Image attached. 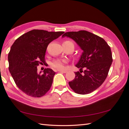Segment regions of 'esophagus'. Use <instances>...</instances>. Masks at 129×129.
<instances>
[{
  "instance_id": "1",
  "label": "esophagus",
  "mask_w": 129,
  "mask_h": 129,
  "mask_svg": "<svg viewBox=\"0 0 129 129\" xmlns=\"http://www.w3.org/2000/svg\"><path fill=\"white\" fill-rule=\"evenodd\" d=\"M58 72H61V73H66L67 71H66V70H58Z\"/></svg>"
}]
</instances>
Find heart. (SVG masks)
<instances>
[{
    "label": "heart",
    "instance_id": "heart-1",
    "mask_svg": "<svg viewBox=\"0 0 129 129\" xmlns=\"http://www.w3.org/2000/svg\"><path fill=\"white\" fill-rule=\"evenodd\" d=\"M63 44H72L73 43L69 41H64ZM66 61L63 60H60V59H57L53 61L52 63L51 66L57 69H63L64 68V63H66Z\"/></svg>",
    "mask_w": 129,
    "mask_h": 129
}]
</instances>
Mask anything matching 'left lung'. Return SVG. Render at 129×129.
Wrapping results in <instances>:
<instances>
[{
	"label": "left lung",
	"instance_id": "1",
	"mask_svg": "<svg viewBox=\"0 0 129 129\" xmlns=\"http://www.w3.org/2000/svg\"><path fill=\"white\" fill-rule=\"evenodd\" d=\"M66 37L73 39L83 50L75 65L80 72L75 73V77L69 82V86L79 94L91 93L108 76L112 62L111 48L103 39L86 30L66 32L62 37Z\"/></svg>",
	"mask_w": 129,
	"mask_h": 129
}]
</instances>
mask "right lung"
I'll return each mask as SVG.
<instances>
[{
    "label": "right lung",
    "mask_w": 129,
    "mask_h": 129,
    "mask_svg": "<svg viewBox=\"0 0 129 129\" xmlns=\"http://www.w3.org/2000/svg\"><path fill=\"white\" fill-rule=\"evenodd\" d=\"M64 32L33 29L14 41L8 55L9 71L17 87L26 95L40 97L52 86L55 73L45 68L39 73L37 66L44 63L45 53L50 42Z\"/></svg>",
    "instance_id": "obj_1"
}]
</instances>
